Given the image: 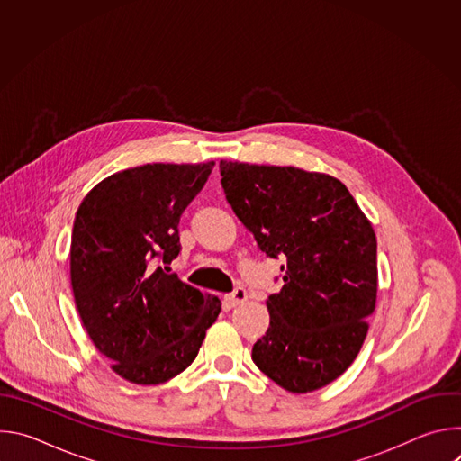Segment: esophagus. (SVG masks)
<instances>
[{"instance_id":"1","label":"esophagus","mask_w":461,"mask_h":461,"mask_svg":"<svg viewBox=\"0 0 461 461\" xmlns=\"http://www.w3.org/2000/svg\"><path fill=\"white\" fill-rule=\"evenodd\" d=\"M246 299H248V294H246L244 288H235L231 294H228V295L224 297V301H226V304H228L230 308H235L237 304L244 303Z\"/></svg>"}]
</instances>
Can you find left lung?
<instances>
[{
  "instance_id": "8db88e82",
  "label": "left lung",
  "mask_w": 461,
  "mask_h": 461,
  "mask_svg": "<svg viewBox=\"0 0 461 461\" xmlns=\"http://www.w3.org/2000/svg\"><path fill=\"white\" fill-rule=\"evenodd\" d=\"M231 210L260 251L283 257V288L253 363L294 393L338 379L357 357L377 299V240L347 185L292 166L221 160Z\"/></svg>"
}]
</instances>
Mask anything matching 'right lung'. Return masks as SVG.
Instances as JSON below:
<instances>
[{
  "instance_id": "1",
  "label": "right lung",
  "mask_w": 461,
  "mask_h": 461,
  "mask_svg": "<svg viewBox=\"0 0 461 461\" xmlns=\"http://www.w3.org/2000/svg\"><path fill=\"white\" fill-rule=\"evenodd\" d=\"M213 166L146 164L113 173L77 212V310L96 350L129 383L160 384L185 370L221 313L219 297L167 274L180 251V215Z\"/></svg>"
}]
</instances>
